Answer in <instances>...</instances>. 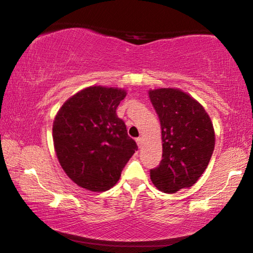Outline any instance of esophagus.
Returning a JSON list of instances; mask_svg holds the SVG:
<instances>
[{
	"label": "esophagus",
	"mask_w": 253,
	"mask_h": 253,
	"mask_svg": "<svg viewBox=\"0 0 253 253\" xmlns=\"http://www.w3.org/2000/svg\"><path fill=\"white\" fill-rule=\"evenodd\" d=\"M136 143H137V145H138V147H140L142 146V138H140V137H137L136 138Z\"/></svg>",
	"instance_id": "34e87169"
}]
</instances>
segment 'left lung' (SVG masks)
Wrapping results in <instances>:
<instances>
[{
	"label": "left lung",
	"instance_id": "obj_1",
	"mask_svg": "<svg viewBox=\"0 0 253 253\" xmlns=\"http://www.w3.org/2000/svg\"><path fill=\"white\" fill-rule=\"evenodd\" d=\"M162 128L163 155L151 179L158 190L176 193L198 181L211 160L215 138L211 119L193 98L178 89L149 91Z\"/></svg>",
	"mask_w": 253,
	"mask_h": 253
}]
</instances>
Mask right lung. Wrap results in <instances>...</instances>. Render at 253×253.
<instances>
[{
    "instance_id": "add662e5",
    "label": "right lung",
    "mask_w": 253,
    "mask_h": 253,
    "mask_svg": "<svg viewBox=\"0 0 253 253\" xmlns=\"http://www.w3.org/2000/svg\"><path fill=\"white\" fill-rule=\"evenodd\" d=\"M125 97L122 89L89 87L68 99L54 118L53 144L60 165L85 190L113 187L138 148L116 114Z\"/></svg>"
}]
</instances>
